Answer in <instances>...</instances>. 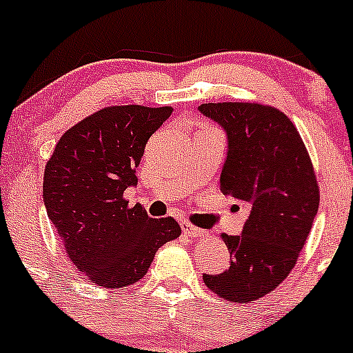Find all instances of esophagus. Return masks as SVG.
I'll return each mask as SVG.
<instances>
[{
  "mask_svg": "<svg viewBox=\"0 0 353 353\" xmlns=\"http://www.w3.org/2000/svg\"><path fill=\"white\" fill-rule=\"evenodd\" d=\"M181 228H183V233L188 234L189 238H192V239H199V238H204V236H206L204 231L197 230V228L192 226V224H189L188 221H183V223H181Z\"/></svg>",
  "mask_w": 353,
  "mask_h": 353,
  "instance_id": "obj_1",
  "label": "esophagus"
}]
</instances>
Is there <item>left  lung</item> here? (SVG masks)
<instances>
[{
	"label": "left lung",
	"instance_id": "8db88e82",
	"mask_svg": "<svg viewBox=\"0 0 353 353\" xmlns=\"http://www.w3.org/2000/svg\"><path fill=\"white\" fill-rule=\"evenodd\" d=\"M197 110L224 130L223 194L248 204L241 234H221L230 268L204 274L209 290L248 303L273 292L295 266L319 212L320 194L303 141L283 112L259 103H203Z\"/></svg>",
	"mask_w": 353,
	"mask_h": 353
}]
</instances>
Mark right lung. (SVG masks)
Masks as SVG:
<instances>
[{
	"label": "right lung",
	"instance_id": "right-lung-1",
	"mask_svg": "<svg viewBox=\"0 0 353 353\" xmlns=\"http://www.w3.org/2000/svg\"><path fill=\"white\" fill-rule=\"evenodd\" d=\"M170 114V107L103 108L61 135L46 162V214L73 265L92 283H135L159 248L181 236L172 218H149L123 199V191L139 183L135 169L147 141Z\"/></svg>",
	"mask_w": 353,
	"mask_h": 353
}]
</instances>
